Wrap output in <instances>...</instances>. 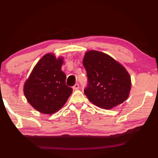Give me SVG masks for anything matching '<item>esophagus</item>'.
<instances>
[{"instance_id": "1", "label": "esophagus", "mask_w": 158, "mask_h": 158, "mask_svg": "<svg viewBox=\"0 0 158 158\" xmlns=\"http://www.w3.org/2000/svg\"><path fill=\"white\" fill-rule=\"evenodd\" d=\"M73 89H75V90L79 89V85L78 83H76V84L73 87Z\"/></svg>"}]
</instances>
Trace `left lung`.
Masks as SVG:
<instances>
[{"mask_svg":"<svg viewBox=\"0 0 158 158\" xmlns=\"http://www.w3.org/2000/svg\"><path fill=\"white\" fill-rule=\"evenodd\" d=\"M83 64L86 70L87 98L95 105L110 109L123 103L129 96L131 79L124 67L105 53H85Z\"/></svg>","mask_w":158,"mask_h":158,"instance_id":"8db88e82","label":"left lung"}]
</instances>
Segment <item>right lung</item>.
<instances>
[{
  "label": "right lung",
  "instance_id": "1",
  "mask_svg": "<svg viewBox=\"0 0 158 158\" xmlns=\"http://www.w3.org/2000/svg\"><path fill=\"white\" fill-rule=\"evenodd\" d=\"M63 58L52 53L45 55L36 64L23 85L28 102L38 111L52 114L64 105L73 92L66 85V76L61 70Z\"/></svg>",
  "mask_w": 158,
  "mask_h": 158
}]
</instances>
